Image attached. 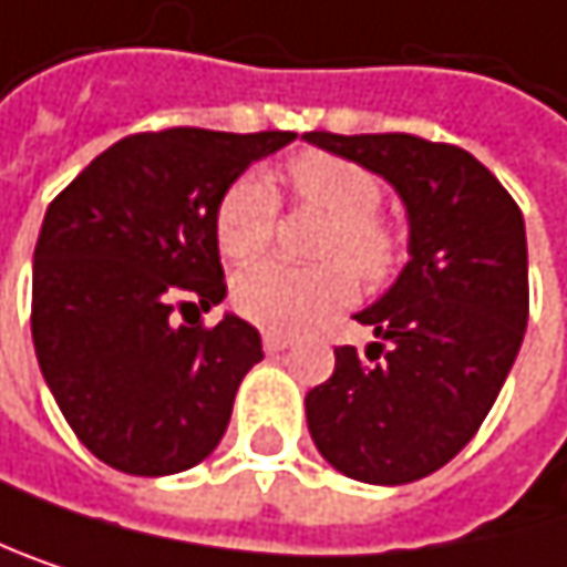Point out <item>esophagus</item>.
<instances>
[{"label":"esophagus","instance_id":"34e87169","mask_svg":"<svg viewBox=\"0 0 567 567\" xmlns=\"http://www.w3.org/2000/svg\"><path fill=\"white\" fill-rule=\"evenodd\" d=\"M287 347H290L287 337H280V333H264V350H267V357H277V353H284Z\"/></svg>","mask_w":567,"mask_h":567}]
</instances>
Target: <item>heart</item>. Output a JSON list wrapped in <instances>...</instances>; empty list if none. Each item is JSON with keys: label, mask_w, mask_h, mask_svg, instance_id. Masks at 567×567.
<instances>
[{"label": "heart", "mask_w": 567, "mask_h": 567, "mask_svg": "<svg viewBox=\"0 0 567 567\" xmlns=\"http://www.w3.org/2000/svg\"><path fill=\"white\" fill-rule=\"evenodd\" d=\"M293 197L330 217L317 240V267H290L264 260L234 277V310L274 333H300L333 310L347 307L357 280L383 284L400 260V230L377 210L383 187L373 171L327 151H300L287 164ZM277 194L260 174H240L227 184L214 207L217 250L247 264L260 257L274 237Z\"/></svg>", "instance_id": "b5f03b06"}]
</instances>
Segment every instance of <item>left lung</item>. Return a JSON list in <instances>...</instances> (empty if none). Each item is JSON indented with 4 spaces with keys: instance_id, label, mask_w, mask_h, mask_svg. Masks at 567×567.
<instances>
[{
    "instance_id": "left-lung-1",
    "label": "left lung",
    "mask_w": 567,
    "mask_h": 567,
    "mask_svg": "<svg viewBox=\"0 0 567 567\" xmlns=\"http://www.w3.org/2000/svg\"><path fill=\"white\" fill-rule=\"evenodd\" d=\"M303 138L383 174L410 210L413 260L357 313L377 343L337 347L333 377L307 393L310 435L333 468L406 485L465 449L518 357L525 220L502 181L455 144L403 132Z\"/></svg>"
}]
</instances>
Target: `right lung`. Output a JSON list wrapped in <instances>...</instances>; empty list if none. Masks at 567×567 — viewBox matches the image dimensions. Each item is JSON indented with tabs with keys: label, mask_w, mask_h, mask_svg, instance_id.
Returning <instances> with one entry per match:
<instances>
[{
	"label": "right lung",
	"mask_w": 567,
	"mask_h": 567,
	"mask_svg": "<svg viewBox=\"0 0 567 567\" xmlns=\"http://www.w3.org/2000/svg\"><path fill=\"white\" fill-rule=\"evenodd\" d=\"M293 132L164 128L102 151L45 210L32 267V340L42 377L82 445L128 475L207 458L234 396L264 360L240 317L210 310L227 280L214 207L244 167Z\"/></svg>",
	"instance_id": "right-lung-1"
}]
</instances>
